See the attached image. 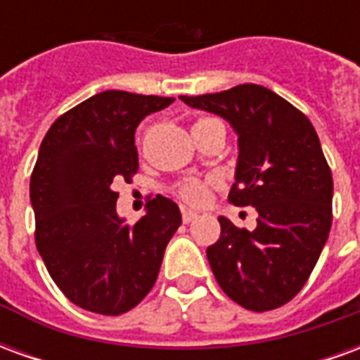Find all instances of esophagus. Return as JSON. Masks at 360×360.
<instances>
[{
  "mask_svg": "<svg viewBox=\"0 0 360 360\" xmlns=\"http://www.w3.org/2000/svg\"><path fill=\"white\" fill-rule=\"evenodd\" d=\"M196 218H198V214H196V212L183 210V221H185V224H191V221H195Z\"/></svg>",
  "mask_w": 360,
  "mask_h": 360,
  "instance_id": "esophagus-1",
  "label": "esophagus"
}]
</instances>
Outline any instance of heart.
Listing matches in <instances>:
<instances>
[{"label": "heart", "mask_w": 360, "mask_h": 360, "mask_svg": "<svg viewBox=\"0 0 360 360\" xmlns=\"http://www.w3.org/2000/svg\"><path fill=\"white\" fill-rule=\"evenodd\" d=\"M204 121V119H200ZM198 123V121H196ZM179 196L188 204H200L206 200V196H208V185L200 179H188L183 181L179 185Z\"/></svg>", "instance_id": "b5f03b06"}]
</instances>
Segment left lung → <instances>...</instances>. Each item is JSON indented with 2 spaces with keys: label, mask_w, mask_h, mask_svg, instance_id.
<instances>
[{
  "label": "left lung",
  "mask_w": 360,
  "mask_h": 360,
  "mask_svg": "<svg viewBox=\"0 0 360 360\" xmlns=\"http://www.w3.org/2000/svg\"><path fill=\"white\" fill-rule=\"evenodd\" d=\"M233 127L239 158L229 202L252 206L257 227L219 216L221 235L206 249L219 287L255 312L278 309L307 283L332 227L333 181L304 113L258 84L179 96Z\"/></svg>",
  "instance_id": "8db88e82"
}]
</instances>
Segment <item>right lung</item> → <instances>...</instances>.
<instances>
[{
  "instance_id": "add662e5",
  "label": "right lung",
  "mask_w": 360,
  "mask_h": 360,
  "mask_svg": "<svg viewBox=\"0 0 360 360\" xmlns=\"http://www.w3.org/2000/svg\"><path fill=\"white\" fill-rule=\"evenodd\" d=\"M173 98L105 90L56 119L30 177L36 249L77 307L117 316L154 287L179 206L158 195L134 226L117 214L115 183L139 169L134 131Z\"/></svg>"
}]
</instances>
